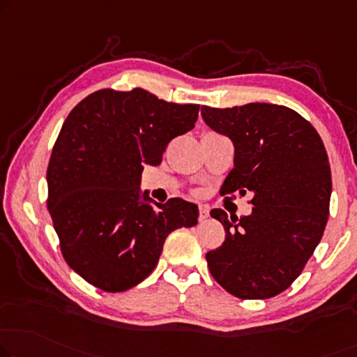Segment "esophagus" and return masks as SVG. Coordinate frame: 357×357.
<instances>
[{"label":"esophagus","instance_id":"obj_1","mask_svg":"<svg viewBox=\"0 0 357 357\" xmlns=\"http://www.w3.org/2000/svg\"><path fill=\"white\" fill-rule=\"evenodd\" d=\"M199 211H200V216H199V220H200V221H205L206 218L210 216V210H208V206H205V205H200Z\"/></svg>","mask_w":357,"mask_h":357}]
</instances>
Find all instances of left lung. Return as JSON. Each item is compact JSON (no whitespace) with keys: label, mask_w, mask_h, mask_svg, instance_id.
<instances>
[{"label":"left lung","mask_w":357,"mask_h":357,"mask_svg":"<svg viewBox=\"0 0 357 357\" xmlns=\"http://www.w3.org/2000/svg\"><path fill=\"white\" fill-rule=\"evenodd\" d=\"M202 119L234 144V168L221 194L253 195L248 216L210 211L226 231L222 245L206 253L210 273L242 300L279 295L301 274L326 229L332 174L324 142L285 105H204Z\"/></svg>","instance_id":"8db88e82"}]
</instances>
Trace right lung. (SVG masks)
<instances>
[{"label":"right lung","instance_id":"obj_1","mask_svg":"<svg viewBox=\"0 0 357 357\" xmlns=\"http://www.w3.org/2000/svg\"><path fill=\"white\" fill-rule=\"evenodd\" d=\"M197 104H174L146 89H100L75 105L47 165V210L67 264L104 291H125L155 269L168 234L192 227L199 206L157 204L141 190L144 165L190 131Z\"/></svg>","mask_w":357,"mask_h":357}]
</instances>
